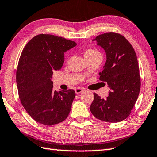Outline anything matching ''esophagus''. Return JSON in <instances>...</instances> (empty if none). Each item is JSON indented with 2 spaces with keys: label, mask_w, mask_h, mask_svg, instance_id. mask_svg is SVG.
<instances>
[{
  "label": "esophagus",
  "mask_w": 157,
  "mask_h": 157,
  "mask_svg": "<svg viewBox=\"0 0 157 157\" xmlns=\"http://www.w3.org/2000/svg\"><path fill=\"white\" fill-rule=\"evenodd\" d=\"M84 90V89L82 88H76L75 89V92L76 94H80V93H82Z\"/></svg>",
  "instance_id": "esophagus-1"
}]
</instances>
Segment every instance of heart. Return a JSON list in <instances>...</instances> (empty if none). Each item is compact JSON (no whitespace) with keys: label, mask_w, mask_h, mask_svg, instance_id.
Returning a JSON list of instances; mask_svg holds the SVG:
<instances>
[{"label":"heart","mask_w":157,"mask_h":157,"mask_svg":"<svg viewBox=\"0 0 157 157\" xmlns=\"http://www.w3.org/2000/svg\"><path fill=\"white\" fill-rule=\"evenodd\" d=\"M101 55V52L99 51H96V50L94 49H87L86 51L84 52V56L86 57H90V56H95V55Z\"/></svg>","instance_id":"1"}]
</instances>
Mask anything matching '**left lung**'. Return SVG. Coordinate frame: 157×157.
<instances>
[{"mask_svg":"<svg viewBox=\"0 0 157 157\" xmlns=\"http://www.w3.org/2000/svg\"><path fill=\"white\" fill-rule=\"evenodd\" d=\"M93 40L105 51L106 61L99 79L107 83L111 91L106 99L94 93L90 109L101 121H121L131 113L140 90L137 56L128 40L117 33H105Z\"/></svg>","mask_w":157,"mask_h":157,"instance_id":"obj_1","label":"left lung"}]
</instances>
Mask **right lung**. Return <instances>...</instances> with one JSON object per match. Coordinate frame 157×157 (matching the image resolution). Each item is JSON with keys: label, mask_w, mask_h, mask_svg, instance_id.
Here are the masks:
<instances>
[{"label": "right lung", "mask_w": 157, "mask_h": 157, "mask_svg": "<svg viewBox=\"0 0 157 157\" xmlns=\"http://www.w3.org/2000/svg\"><path fill=\"white\" fill-rule=\"evenodd\" d=\"M76 45L64 38L42 34L23 49L16 72L19 96L25 111L39 123L53 125L69 115L75 92L54 90L51 78L53 71L61 69L64 52Z\"/></svg>", "instance_id": "obj_1"}]
</instances>
